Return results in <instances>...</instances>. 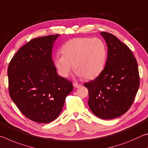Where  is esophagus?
Wrapping results in <instances>:
<instances>
[{
	"label": "esophagus",
	"mask_w": 148,
	"mask_h": 148,
	"mask_svg": "<svg viewBox=\"0 0 148 148\" xmlns=\"http://www.w3.org/2000/svg\"><path fill=\"white\" fill-rule=\"evenodd\" d=\"M73 86L75 87V88H78V87H80L81 86V84H79L77 83H73Z\"/></svg>",
	"instance_id": "34e87169"
}]
</instances>
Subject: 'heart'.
<instances>
[{
  "instance_id": "heart-1",
  "label": "heart",
  "mask_w": 148,
  "mask_h": 148,
  "mask_svg": "<svg viewBox=\"0 0 148 148\" xmlns=\"http://www.w3.org/2000/svg\"><path fill=\"white\" fill-rule=\"evenodd\" d=\"M62 56L54 58V65L63 77L69 75L73 65L77 75L86 79L98 76L105 65L107 48L99 38L79 37L69 40L63 46Z\"/></svg>"
}]
</instances>
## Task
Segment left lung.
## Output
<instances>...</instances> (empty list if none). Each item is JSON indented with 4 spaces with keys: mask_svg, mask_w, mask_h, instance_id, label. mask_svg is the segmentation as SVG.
I'll return each mask as SVG.
<instances>
[{
    "mask_svg": "<svg viewBox=\"0 0 148 148\" xmlns=\"http://www.w3.org/2000/svg\"><path fill=\"white\" fill-rule=\"evenodd\" d=\"M108 46L105 67L99 76L84 86L88 88V104L94 115L111 119L131 107L140 86L137 61L130 48L110 33L101 32Z\"/></svg>",
    "mask_w": 148,
    "mask_h": 148,
    "instance_id": "left-lung-1",
    "label": "left lung"
}]
</instances>
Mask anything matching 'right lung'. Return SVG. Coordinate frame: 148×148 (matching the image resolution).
Instances as JSON below:
<instances>
[{"label": "right lung", "mask_w": 148, "mask_h": 148, "mask_svg": "<svg viewBox=\"0 0 148 148\" xmlns=\"http://www.w3.org/2000/svg\"><path fill=\"white\" fill-rule=\"evenodd\" d=\"M58 34L35 38L21 47L8 67L10 96L33 121L48 123L61 113L72 83L57 74L52 49Z\"/></svg>", "instance_id": "obj_1"}]
</instances>
